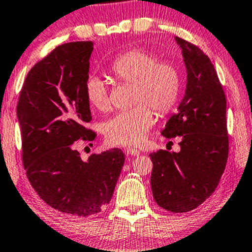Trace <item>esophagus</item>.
Wrapping results in <instances>:
<instances>
[{
    "instance_id": "esophagus-1",
    "label": "esophagus",
    "mask_w": 252,
    "mask_h": 252,
    "mask_svg": "<svg viewBox=\"0 0 252 252\" xmlns=\"http://www.w3.org/2000/svg\"><path fill=\"white\" fill-rule=\"evenodd\" d=\"M126 154L128 155V156H139L140 155V151L139 150L134 149V148H126Z\"/></svg>"
}]
</instances>
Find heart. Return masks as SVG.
<instances>
[{"mask_svg":"<svg viewBox=\"0 0 252 252\" xmlns=\"http://www.w3.org/2000/svg\"><path fill=\"white\" fill-rule=\"evenodd\" d=\"M112 72L120 81L134 84V107L117 113L103 124L106 139L114 145H138L154 125V113L169 112L177 101L181 87L179 69L171 62H158L145 49H133L113 61ZM88 102L98 111L109 107L108 89L98 76L89 75L84 83Z\"/></svg>","mask_w":252,"mask_h":252,"instance_id":"b5f03b06","label":"heart"}]
</instances>
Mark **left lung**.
<instances>
[{
    "label": "left lung",
    "instance_id": "1",
    "mask_svg": "<svg viewBox=\"0 0 252 252\" xmlns=\"http://www.w3.org/2000/svg\"><path fill=\"white\" fill-rule=\"evenodd\" d=\"M187 70L186 93L177 113L160 133L181 137L180 152L150 154L151 189L159 207L174 213L195 210L216 190L228 156L226 97L211 59L176 36Z\"/></svg>",
    "mask_w": 252,
    "mask_h": 252
}]
</instances>
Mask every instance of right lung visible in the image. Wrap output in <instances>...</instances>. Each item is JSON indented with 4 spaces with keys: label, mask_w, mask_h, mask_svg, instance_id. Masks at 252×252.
<instances>
[{
    "label": "right lung",
    "mask_w": 252,
    "mask_h": 252,
    "mask_svg": "<svg viewBox=\"0 0 252 252\" xmlns=\"http://www.w3.org/2000/svg\"><path fill=\"white\" fill-rule=\"evenodd\" d=\"M93 50V41L56 47L30 70L16 107L31 185L51 207L77 217L108 205L125 162L117 148L87 160L76 150L77 140L96 137L84 126L92 120L84 83Z\"/></svg>",
    "instance_id": "right-lung-1"
}]
</instances>
